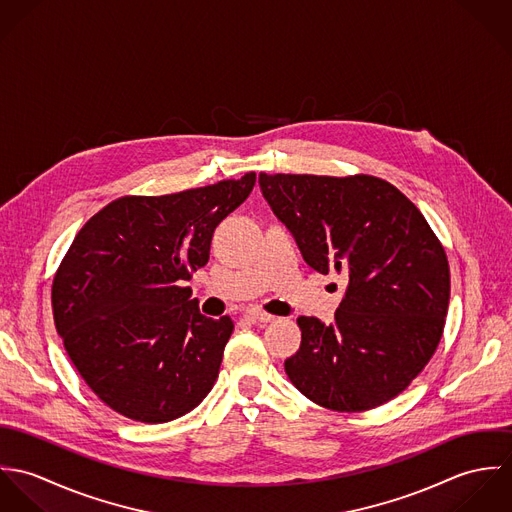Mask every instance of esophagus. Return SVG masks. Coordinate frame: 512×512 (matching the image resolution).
Returning <instances> with one entry per match:
<instances>
[{"label": "esophagus", "mask_w": 512, "mask_h": 512, "mask_svg": "<svg viewBox=\"0 0 512 512\" xmlns=\"http://www.w3.org/2000/svg\"><path fill=\"white\" fill-rule=\"evenodd\" d=\"M246 317L252 319V321H258V323H270V321H274V315H270V313H266V311H262V309H258V307L246 309Z\"/></svg>", "instance_id": "34e87169"}]
</instances>
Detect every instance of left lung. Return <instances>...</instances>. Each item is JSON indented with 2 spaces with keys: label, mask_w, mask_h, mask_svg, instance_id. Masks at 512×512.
Here are the masks:
<instances>
[{
  "label": "left lung",
  "mask_w": 512,
  "mask_h": 512,
  "mask_svg": "<svg viewBox=\"0 0 512 512\" xmlns=\"http://www.w3.org/2000/svg\"><path fill=\"white\" fill-rule=\"evenodd\" d=\"M260 189L319 274L349 282L325 325L299 317L293 386L333 412H366L398 396L430 363L449 305V264L432 226L372 175L260 173Z\"/></svg>",
  "instance_id": "1"
}]
</instances>
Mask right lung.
Returning <instances> with one entry per match:
<instances>
[{
    "label": "right lung",
    "mask_w": 512,
    "mask_h": 512,
    "mask_svg": "<svg viewBox=\"0 0 512 512\" xmlns=\"http://www.w3.org/2000/svg\"><path fill=\"white\" fill-rule=\"evenodd\" d=\"M256 173L173 195H126L88 220L53 278L57 333L88 388L114 412L163 424L217 382L228 315H201L183 282L209 262L220 220Z\"/></svg>",
    "instance_id": "obj_1"
}]
</instances>
